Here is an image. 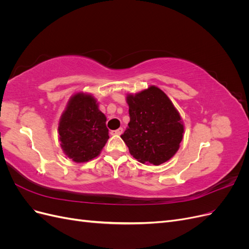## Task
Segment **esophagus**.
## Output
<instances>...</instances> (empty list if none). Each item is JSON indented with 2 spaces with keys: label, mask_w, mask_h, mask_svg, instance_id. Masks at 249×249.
<instances>
[{
  "label": "esophagus",
  "mask_w": 249,
  "mask_h": 249,
  "mask_svg": "<svg viewBox=\"0 0 249 249\" xmlns=\"http://www.w3.org/2000/svg\"><path fill=\"white\" fill-rule=\"evenodd\" d=\"M124 132V129L123 127H119V129L115 130V131H112L111 132V135H117V136H119V135H122Z\"/></svg>",
  "instance_id": "1"
}]
</instances>
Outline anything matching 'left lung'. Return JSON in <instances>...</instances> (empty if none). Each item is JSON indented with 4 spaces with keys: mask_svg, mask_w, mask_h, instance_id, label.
Instances as JSON below:
<instances>
[{
    "mask_svg": "<svg viewBox=\"0 0 249 249\" xmlns=\"http://www.w3.org/2000/svg\"><path fill=\"white\" fill-rule=\"evenodd\" d=\"M130 123L122 139L130 154L142 164L161 165L177 154L185 125L178 109L164 91L150 85L127 93Z\"/></svg>",
    "mask_w": 249,
    "mask_h": 249,
    "instance_id": "left-lung-1",
    "label": "left lung"
}]
</instances>
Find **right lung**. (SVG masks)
<instances>
[{
  "label": "right lung",
  "mask_w": 249,
  "mask_h": 249,
  "mask_svg": "<svg viewBox=\"0 0 249 249\" xmlns=\"http://www.w3.org/2000/svg\"><path fill=\"white\" fill-rule=\"evenodd\" d=\"M106 122L93 94L82 91L72 94L58 124L64 155L76 163L96 158L109 139Z\"/></svg>",
  "instance_id": "obj_1"
}]
</instances>
